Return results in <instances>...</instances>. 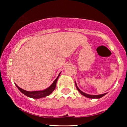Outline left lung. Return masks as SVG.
I'll use <instances>...</instances> for the list:
<instances>
[{"label": "left lung", "mask_w": 127, "mask_h": 127, "mask_svg": "<svg viewBox=\"0 0 127 127\" xmlns=\"http://www.w3.org/2000/svg\"><path fill=\"white\" fill-rule=\"evenodd\" d=\"M75 87H76V88H77V90L79 91V92H80V93H81V94L82 95H84V96L87 97V98H92V99H95V98H96V99H98V98H101V97L104 96L105 95H106V93H104V94L98 95H93L87 94V93H84V92H83L82 91H81L80 89H79V87H77V85L76 82H75Z\"/></svg>", "instance_id": "1"}]
</instances>
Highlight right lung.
Wrapping results in <instances>:
<instances>
[{
    "instance_id": "obj_1",
    "label": "right lung",
    "mask_w": 127,
    "mask_h": 127,
    "mask_svg": "<svg viewBox=\"0 0 127 127\" xmlns=\"http://www.w3.org/2000/svg\"><path fill=\"white\" fill-rule=\"evenodd\" d=\"M60 74H61V72L59 74V75H58L57 78H56L55 80H54V82L52 83V84L49 87H48L45 90H43L29 92V91L24 90L22 89V88H20V87L18 86L16 84H15V85H16V87L18 88L19 90H20L21 93H23L24 95H25L26 96H27L29 97V98H34V99H39V98L47 96L50 95L51 93L53 92V90H54L56 88V82H57L58 79L59 77H60Z\"/></svg>"
}]
</instances>
